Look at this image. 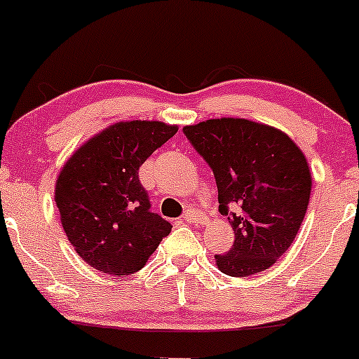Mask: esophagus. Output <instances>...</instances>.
<instances>
[{"mask_svg": "<svg viewBox=\"0 0 359 359\" xmlns=\"http://www.w3.org/2000/svg\"><path fill=\"white\" fill-rule=\"evenodd\" d=\"M184 219H186L187 223H203L204 216L196 210H187L186 215H184Z\"/></svg>", "mask_w": 359, "mask_h": 359, "instance_id": "obj_1", "label": "esophagus"}]
</instances>
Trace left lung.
I'll list each match as a JSON object with an SVG mask.
<instances>
[{
    "label": "left lung",
    "mask_w": 359,
    "mask_h": 359,
    "mask_svg": "<svg viewBox=\"0 0 359 359\" xmlns=\"http://www.w3.org/2000/svg\"><path fill=\"white\" fill-rule=\"evenodd\" d=\"M184 135L215 173L219 212L233 228L231 249L215 255L218 269L235 278L269 269L309 208L312 173L303 151L273 126L233 117L186 126Z\"/></svg>",
    "instance_id": "1"
}]
</instances>
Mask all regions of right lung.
Wrapping results in <instances>:
<instances>
[{
  "label": "right lung",
  "instance_id": "add662e5",
  "mask_svg": "<svg viewBox=\"0 0 359 359\" xmlns=\"http://www.w3.org/2000/svg\"><path fill=\"white\" fill-rule=\"evenodd\" d=\"M179 131L158 121L117 122L80 147L57 177L56 199L71 245L93 269L117 278L144 267L172 224L151 212L141 165Z\"/></svg>",
  "mask_w": 359,
  "mask_h": 359
}]
</instances>
